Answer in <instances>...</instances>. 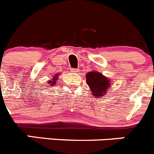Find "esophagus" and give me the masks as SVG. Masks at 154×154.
Wrapping results in <instances>:
<instances>
[{"mask_svg": "<svg viewBox=\"0 0 154 154\" xmlns=\"http://www.w3.org/2000/svg\"><path fill=\"white\" fill-rule=\"evenodd\" d=\"M71 72L73 73V74H76V73L79 72V69H72Z\"/></svg>", "mask_w": 154, "mask_h": 154, "instance_id": "esophagus-1", "label": "esophagus"}]
</instances>
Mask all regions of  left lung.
Instances as JSON below:
<instances>
[{
	"instance_id": "8db88e82",
	"label": "left lung",
	"mask_w": 154,
	"mask_h": 154,
	"mask_svg": "<svg viewBox=\"0 0 154 154\" xmlns=\"http://www.w3.org/2000/svg\"><path fill=\"white\" fill-rule=\"evenodd\" d=\"M86 82L90 87L92 93L97 97H101L107 93L108 88L111 85L110 80L96 71L87 73Z\"/></svg>"
}]
</instances>
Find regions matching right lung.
Masks as SVG:
<instances>
[{"instance_id":"right-lung-1","label":"right lung","mask_w":154,"mask_h":154,"mask_svg":"<svg viewBox=\"0 0 154 154\" xmlns=\"http://www.w3.org/2000/svg\"><path fill=\"white\" fill-rule=\"evenodd\" d=\"M56 76H57V75H55V76H54V78H52V81L48 82V84H51V86L54 85L55 84V83H56L57 79L56 78Z\"/></svg>"}]
</instances>
